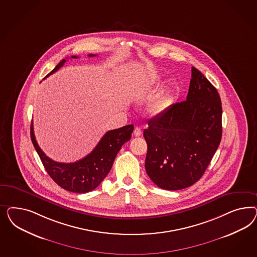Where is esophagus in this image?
I'll return each instance as SVG.
<instances>
[{"label":"esophagus","mask_w":257,"mask_h":257,"mask_svg":"<svg viewBox=\"0 0 257 257\" xmlns=\"http://www.w3.org/2000/svg\"><path fill=\"white\" fill-rule=\"evenodd\" d=\"M134 136L135 137H140L141 136V129L140 127H136L135 130H134Z\"/></svg>","instance_id":"34e87169"}]
</instances>
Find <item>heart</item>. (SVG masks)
I'll use <instances>...</instances> for the list:
<instances>
[{"instance_id":"obj_1","label":"heart","mask_w":257,"mask_h":257,"mask_svg":"<svg viewBox=\"0 0 257 257\" xmlns=\"http://www.w3.org/2000/svg\"><path fill=\"white\" fill-rule=\"evenodd\" d=\"M151 86V82H148L144 86H141L140 90L143 92L145 91L149 86ZM171 104V97L170 94L166 93L156 98L154 101L151 102L149 106V111L153 115H160L164 113L167 109L170 107Z\"/></svg>"}]
</instances>
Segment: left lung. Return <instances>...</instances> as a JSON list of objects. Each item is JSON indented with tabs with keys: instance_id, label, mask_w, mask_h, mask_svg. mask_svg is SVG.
Wrapping results in <instances>:
<instances>
[{
	"instance_id": "1",
	"label": "left lung",
	"mask_w": 257,
	"mask_h": 257,
	"mask_svg": "<svg viewBox=\"0 0 257 257\" xmlns=\"http://www.w3.org/2000/svg\"><path fill=\"white\" fill-rule=\"evenodd\" d=\"M222 107L216 87L191 69L187 100L149 120L145 169L157 187L179 190L202 177L221 140Z\"/></svg>"
}]
</instances>
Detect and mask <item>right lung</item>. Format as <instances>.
Returning a JSON list of instances; mask_svg holds the SVG:
<instances>
[{
	"instance_id": "right-lung-1",
	"label": "right lung",
	"mask_w": 257,
	"mask_h": 257,
	"mask_svg": "<svg viewBox=\"0 0 257 257\" xmlns=\"http://www.w3.org/2000/svg\"><path fill=\"white\" fill-rule=\"evenodd\" d=\"M96 55H88L95 56ZM71 58H77L73 55ZM68 57L63 59L46 77L59 70L66 63ZM134 125H126L121 128L111 130L99 141L98 145L86 157L74 163L55 162L39 148L35 138L33 122L31 123V140L33 145L39 154L40 160L50 177L60 187L75 193H86L98 187L106 177L111 170L117 153L125 142L131 139Z\"/></svg>"
}]
</instances>
